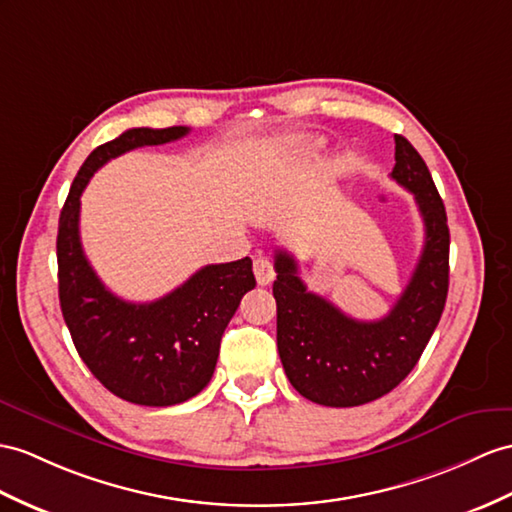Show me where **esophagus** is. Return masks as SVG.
Instances as JSON below:
<instances>
[{
	"mask_svg": "<svg viewBox=\"0 0 512 512\" xmlns=\"http://www.w3.org/2000/svg\"><path fill=\"white\" fill-rule=\"evenodd\" d=\"M254 276L260 286L271 284L273 278H276V269H273V263L267 256H258L254 260Z\"/></svg>",
	"mask_w": 512,
	"mask_h": 512,
	"instance_id": "1",
	"label": "esophagus"
}]
</instances>
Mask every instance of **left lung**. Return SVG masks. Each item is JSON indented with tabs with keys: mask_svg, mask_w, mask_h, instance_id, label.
Wrapping results in <instances>:
<instances>
[{
	"mask_svg": "<svg viewBox=\"0 0 512 512\" xmlns=\"http://www.w3.org/2000/svg\"><path fill=\"white\" fill-rule=\"evenodd\" d=\"M391 178L415 195L426 243L391 313L358 321L326 297L310 293L295 258L276 249L273 297L278 304V352L286 378L306 400L347 408L393 391L421 358L443 315L450 286V228L426 162L395 134Z\"/></svg>",
	"mask_w": 512,
	"mask_h": 512,
	"instance_id": "8db88e82",
	"label": "left lung"
}]
</instances>
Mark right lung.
Returning <instances> with one entry per match:
<instances>
[{
    "label": "right lung",
    "mask_w": 512,
    "mask_h": 512,
    "mask_svg": "<svg viewBox=\"0 0 512 512\" xmlns=\"http://www.w3.org/2000/svg\"><path fill=\"white\" fill-rule=\"evenodd\" d=\"M189 128H132L93 149L58 221V297L73 345L110 393L141 406L191 400L213 378L223 330L256 286L252 260L206 265L176 291L147 304L110 293L84 256L80 197L93 173L130 149L178 141Z\"/></svg>",
    "instance_id": "right-lung-1"
}]
</instances>
